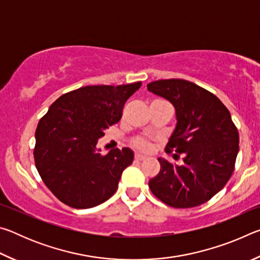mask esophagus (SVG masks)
Returning <instances> with one entry per match:
<instances>
[{
	"label": "esophagus",
	"mask_w": 260,
	"mask_h": 260,
	"mask_svg": "<svg viewBox=\"0 0 260 260\" xmlns=\"http://www.w3.org/2000/svg\"><path fill=\"white\" fill-rule=\"evenodd\" d=\"M135 159L141 161V160L147 159V157H146V156H143V155H140V153H136V155H135Z\"/></svg>",
	"instance_id": "esophagus-1"
}]
</instances>
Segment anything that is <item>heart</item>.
I'll list each match as a JSON object with an SVG mask.
<instances>
[{"label": "heart", "instance_id": "obj_1", "mask_svg": "<svg viewBox=\"0 0 260 260\" xmlns=\"http://www.w3.org/2000/svg\"><path fill=\"white\" fill-rule=\"evenodd\" d=\"M157 102H165L162 100H156ZM155 102V101H153ZM132 144L136 149H139L141 151H150L152 149V141L147 138H143V136H135V138L132 139Z\"/></svg>", "mask_w": 260, "mask_h": 260}]
</instances>
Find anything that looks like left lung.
I'll return each instance as SVG.
<instances>
[{"label": "left lung", "instance_id": "left-lung-1", "mask_svg": "<svg viewBox=\"0 0 260 260\" xmlns=\"http://www.w3.org/2000/svg\"><path fill=\"white\" fill-rule=\"evenodd\" d=\"M148 90L173 104L177 127L166 152L183 155L182 165L158 158L160 171L149 188L162 203L187 209L205 203L231 179L239 152V132L217 96L183 79L147 85Z\"/></svg>", "mask_w": 260, "mask_h": 260}]
</instances>
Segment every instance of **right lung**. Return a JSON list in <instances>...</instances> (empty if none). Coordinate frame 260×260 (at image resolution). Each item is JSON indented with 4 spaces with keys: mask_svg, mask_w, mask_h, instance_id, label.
<instances>
[{
    "mask_svg": "<svg viewBox=\"0 0 260 260\" xmlns=\"http://www.w3.org/2000/svg\"><path fill=\"white\" fill-rule=\"evenodd\" d=\"M141 85L139 81L81 87L57 99L39 121L35 166L42 181L64 204L94 208L116 192L134 153L122 148L102 155L96 144L109 126L120 120L125 102Z\"/></svg>",
    "mask_w": 260,
    "mask_h": 260,
    "instance_id": "1",
    "label": "right lung"
}]
</instances>
